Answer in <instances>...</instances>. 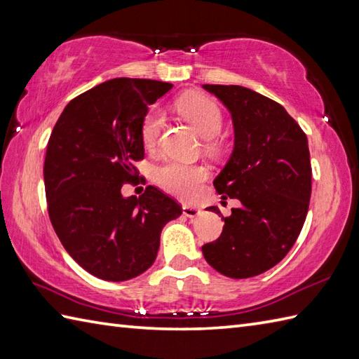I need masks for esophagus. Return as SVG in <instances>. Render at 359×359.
Wrapping results in <instances>:
<instances>
[{"label":"esophagus","mask_w":359,"mask_h":359,"mask_svg":"<svg viewBox=\"0 0 359 359\" xmlns=\"http://www.w3.org/2000/svg\"><path fill=\"white\" fill-rule=\"evenodd\" d=\"M182 210H184V215L187 217H196L197 215H199V210L193 207V205H188V203H185L184 207H182Z\"/></svg>","instance_id":"34e87169"}]
</instances>
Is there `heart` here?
I'll return each mask as SVG.
<instances>
[{
    "instance_id": "heart-1",
    "label": "heart",
    "mask_w": 359,
    "mask_h": 359,
    "mask_svg": "<svg viewBox=\"0 0 359 359\" xmlns=\"http://www.w3.org/2000/svg\"><path fill=\"white\" fill-rule=\"evenodd\" d=\"M175 108L191 123L203 139H208V147L215 148L211 137H215L222 128V111L219 104L207 95H185L175 103ZM165 125L163 112L152 108L144 114L140 123V137L147 148H152L158 140ZM208 177L207 168L196 163H184L179 160H165L152 171V179L163 191L191 199L199 191L201 185Z\"/></svg>"
}]
</instances>
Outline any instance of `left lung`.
<instances>
[{"mask_svg": "<svg viewBox=\"0 0 359 359\" xmlns=\"http://www.w3.org/2000/svg\"><path fill=\"white\" fill-rule=\"evenodd\" d=\"M231 112L234 149L212 182L239 208L222 234L202 247L212 269L233 279L257 276L279 264L306 222L311 194L307 135L271 98L243 86L203 85ZM207 210L216 211L217 207Z\"/></svg>", "mask_w": 359, "mask_h": 359, "instance_id": "obj_1", "label": "left lung"}]
</instances>
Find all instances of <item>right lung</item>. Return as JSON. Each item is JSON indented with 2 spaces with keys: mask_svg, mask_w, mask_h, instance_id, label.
Segmentation results:
<instances>
[{
  "mask_svg": "<svg viewBox=\"0 0 359 359\" xmlns=\"http://www.w3.org/2000/svg\"><path fill=\"white\" fill-rule=\"evenodd\" d=\"M171 83L114 79L67 103L52 129L44 189L53 230L65 250L94 276L128 280L154 264L160 233L182 207L156 187L123 197L144 157L140 123Z\"/></svg>",
  "mask_w": 359,
  "mask_h": 359,
  "instance_id": "add662e5",
  "label": "right lung"
}]
</instances>
